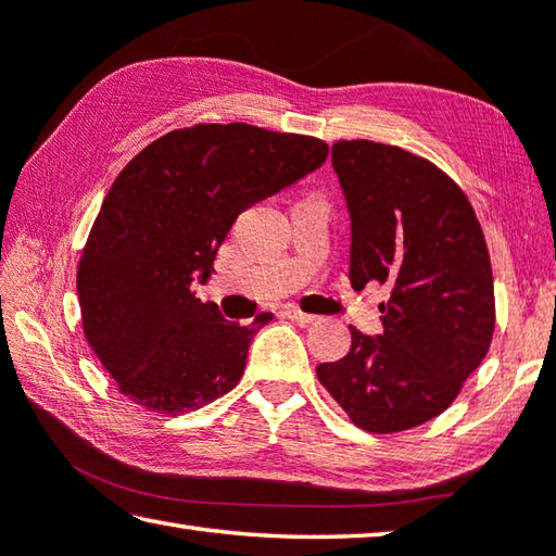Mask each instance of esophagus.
<instances>
[{
    "mask_svg": "<svg viewBox=\"0 0 556 556\" xmlns=\"http://www.w3.org/2000/svg\"><path fill=\"white\" fill-rule=\"evenodd\" d=\"M287 315H289V318H291L293 323H299V325H311V323L318 320V315L303 313V311H299L296 306H289V308H287Z\"/></svg>",
    "mask_w": 556,
    "mask_h": 556,
    "instance_id": "1",
    "label": "esophagus"
}]
</instances>
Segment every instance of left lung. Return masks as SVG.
Instances as JSON below:
<instances>
[{"mask_svg": "<svg viewBox=\"0 0 556 556\" xmlns=\"http://www.w3.org/2000/svg\"><path fill=\"white\" fill-rule=\"evenodd\" d=\"M352 219L350 281L390 289L383 334L352 328L344 358L315 368L358 429L395 433L439 417L489 352L494 277L465 192L431 161L368 139L332 144Z\"/></svg>", "mask_w": 556, "mask_h": 556, "instance_id": "8db88e82", "label": "left lung"}]
</instances>
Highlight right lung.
I'll return each instance as SVG.
<instances>
[{
    "label": "right lung",
    "mask_w": 556,
    "mask_h": 556,
    "mask_svg": "<svg viewBox=\"0 0 556 556\" xmlns=\"http://www.w3.org/2000/svg\"><path fill=\"white\" fill-rule=\"evenodd\" d=\"M306 135L245 123L192 125L151 141L119 170L76 271L86 342L135 405L182 415L226 395L271 320H226L194 285L214 271L238 214L328 159Z\"/></svg>",
    "instance_id": "obj_1"
}]
</instances>
